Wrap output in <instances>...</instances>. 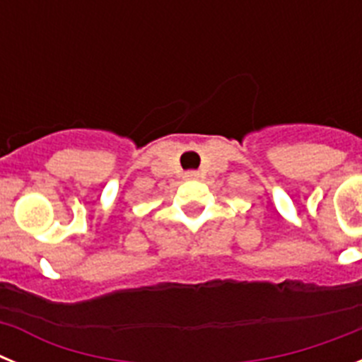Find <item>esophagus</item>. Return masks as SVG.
Wrapping results in <instances>:
<instances>
[{
  "label": "esophagus",
  "instance_id": "34e87169",
  "mask_svg": "<svg viewBox=\"0 0 362 362\" xmlns=\"http://www.w3.org/2000/svg\"><path fill=\"white\" fill-rule=\"evenodd\" d=\"M185 179H187V181H194V179H199V172H196V170L185 172Z\"/></svg>",
  "mask_w": 362,
  "mask_h": 362
}]
</instances>
